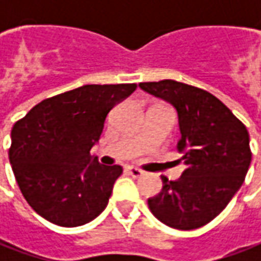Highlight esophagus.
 <instances>
[{"mask_svg":"<svg viewBox=\"0 0 261 261\" xmlns=\"http://www.w3.org/2000/svg\"><path fill=\"white\" fill-rule=\"evenodd\" d=\"M125 171L127 173V174L132 175V177H139V175L144 174V171H142V170H139V168H136V167H132V166H126Z\"/></svg>","mask_w":261,"mask_h":261,"instance_id":"1","label":"esophagus"}]
</instances>
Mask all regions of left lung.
<instances>
[{
  "mask_svg": "<svg viewBox=\"0 0 261 261\" xmlns=\"http://www.w3.org/2000/svg\"><path fill=\"white\" fill-rule=\"evenodd\" d=\"M139 87L177 112L186 170L178 180L161 177L163 189L148 199L158 221L175 229H196L219 215L244 183L251 163L247 127L215 95L173 80Z\"/></svg>",
  "mask_w": 261,
  "mask_h": 261,
  "instance_id": "1",
  "label": "left lung"
}]
</instances>
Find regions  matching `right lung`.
I'll list each match as a JSON object with an SVG mask.
<instances>
[{
    "mask_svg": "<svg viewBox=\"0 0 261 261\" xmlns=\"http://www.w3.org/2000/svg\"><path fill=\"white\" fill-rule=\"evenodd\" d=\"M136 84H90L36 105L11 130L10 164L36 214L59 226H80L109 203L120 166L91 158L107 113Z\"/></svg>",
    "mask_w": 261,
    "mask_h": 261,
    "instance_id": "obj_1",
    "label": "right lung"
}]
</instances>
